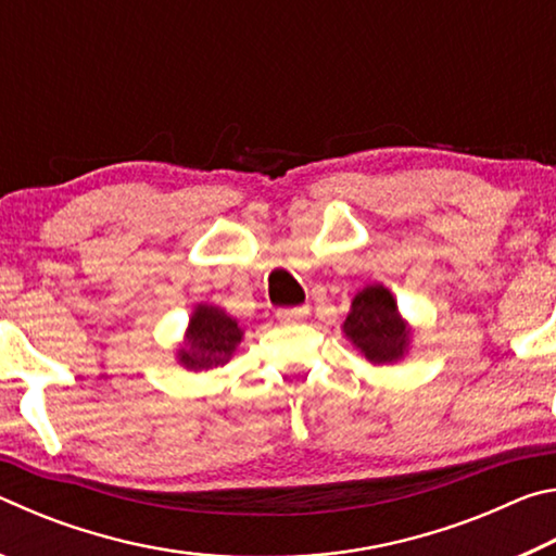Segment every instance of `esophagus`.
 Wrapping results in <instances>:
<instances>
[{
  "instance_id": "1",
  "label": "esophagus",
  "mask_w": 556,
  "mask_h": 556,
  "mask_svg": "<svg viewBox=\"0 0 556 556\" xmlns=\"http://www.w3.org/2000/svg\"><path fill=\"white\" fill-rule=\"evenodd\" d=\"M308 316V306H291V308H277V318L285 324H296L304 321Z\"/></svg>"
}]
</instances>
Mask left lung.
I'll return each instance as SVG.
<instances>
[{
	"label": "left lung",
	"mask_w": 556,
	"mask_h": 556,
	"mask_svg": "<svg viewBox=\"0 0 556 556\" xmlns=\"http://www.w3.org/2000/svg\"><path fill=\"white\" fill-rule=\"evenodd\" d=\"M343 333L372 365L402 361L412 341L409 324L400 316L392 291L382 285L357 291L351 314L343 321Z\"/></svg>",
	"instance_id": "8db88e82"
}]
</instances>
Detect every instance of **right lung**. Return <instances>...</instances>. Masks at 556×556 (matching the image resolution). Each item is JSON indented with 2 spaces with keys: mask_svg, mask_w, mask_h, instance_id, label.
Returning <instances> with one entry per match:
<instances>
[{
  "mask_svg": "<svg viewBox=\"0 0 556 556\" xmlns=\"http://www.w3.org/2000/svg\"><path fill=\"white\" fill-rule=\"evenodd\" d=\"M242 333L238 321L223 308L199 304L188 321L184 348H178V363L193 372L218 368L230 361Z\"/></svg>",
  "mask_w": 556,
  "mask_h": 556,
  "instance_id": "obj_1",
  "label": "right lung"
}]
</instances>
